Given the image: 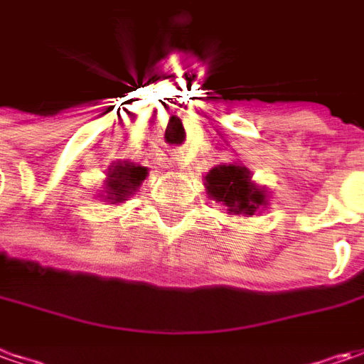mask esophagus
<instances>
[{
  "mask_svg": "<svg viewBox=\"0 0 364 364\" xmlns=\"http://www.w3.org/2000/svg\"><path fill=\"white\" fill-rule=\"evenodd\" d=\"M175 169H185V161L183 159H175Z\"/></svg>",
  "mask_w": 364,
  "mask_h": 364,
  "instance_id": "esophagus-1",
  "label": "esophagus"
}]
</instances>
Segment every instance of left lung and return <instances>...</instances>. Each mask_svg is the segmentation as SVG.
I'll list each match as a JSON object with an SVG mask.
<instances>
[{
    "label": "left lung",
    "instance_id": "1",
    "mask_svg": "<svg viewBox=\"0 0 364 364\" xmlns=\"http://www.w3.org/2000/svg\"><path fill=\"white\" fill-rule=\"evenodd\" d=\"M203 179L207 195L225 207L228 215L250 218L268 207V191L252 181V171L242 163L218 165Z\"/></svg>",
    "mask_w": 364,
    "mask_h": 364
}]
</instances>
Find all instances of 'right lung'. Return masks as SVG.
<instances>
[{
  "label": "right lung",
  "instance_id": "add662e5",
  "mask_svg": "<svg viewBox=\"0 0 364 364\" xmlns=\"http://www.w3.org/2000/svg\"><path fill=\"white\" fill-rule=\"evenodd\" d=\"M149 175V169L143 165H136L132 161H117L107 171V179L100 187V197L110 205H119L129 201V197L139 191V187Z\"/></svg>",
  "mask_w": 364,
  "mask_h": 364
}]
</instances>
